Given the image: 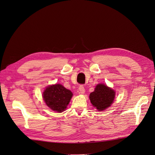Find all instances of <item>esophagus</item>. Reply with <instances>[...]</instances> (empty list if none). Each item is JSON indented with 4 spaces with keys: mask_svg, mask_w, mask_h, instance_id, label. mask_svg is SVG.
<instances>
[{
    "mask_svg": "<svg viewBox=\"0 0 155 155\" xmlns=\"http://www.w3.org/2000/svg\"><path fill=\"white\" fill-rule=\"evenodd\" d=\"M78 93L79 94H84L85 93V89H84V87L82 85H80L78 87Z\"/></svg>",
    "mask_w": 155,
    "mask_h": 155,
    "instance_id": "obj_1",
    "label": "esophagus"
}]
</instances>
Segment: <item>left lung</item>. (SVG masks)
Instances as JSON below:
<instances>
[{"label":"left lung","mask_w":155,"mask_h":155,"mask_svg":"<svg viewBox=\"0 0 155 155\" xmlns=\"http://www.w3.org/2000/svg\"><path fill=\"white\" fill-rule=\"evenodd\" d=\"M115 97V91L103 84H97L89 96L91 103L101 111L109 107Z\"/></svg>","instance_id":"left-lung-1"}]
</instances>
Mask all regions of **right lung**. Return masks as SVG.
<instances>
[{"instance_id": "obj_1", "label": "right lung", "mask_w": 155, "mask_h": 155, "mask_svg": "<svg viewBox=\"0 0 155 155\" xmlns=\"http://www.w3.org/2000/svg\"><path fill=\"white\" fill-rule=\"evenodd\" d=\"M42 96L46 105L52 110L61 113L66 110L73 94L61 84H54L47 87Z\"/></svg>"}]
</instances>
